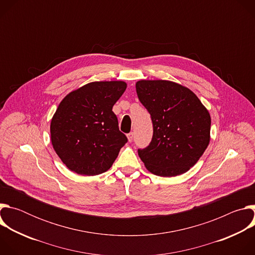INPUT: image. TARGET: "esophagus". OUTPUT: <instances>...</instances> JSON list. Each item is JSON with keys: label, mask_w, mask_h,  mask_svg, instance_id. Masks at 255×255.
<instances>
[{"label": "esophagus", "mask_w": 255, "mask_h": 255, "mask_svg": "<svg viewBox=\"0 0 255 255\" xmlns=\"http://www.w3.org/2000/svg\"><path fill=\"white\" fill-rule=\"evenodd\" d=\"M133 137H134L133 132H130L129 134H127V138H128V141H129V142H132V141H133Z\"/></svg>", "instance_id": "1"}]
</instances>
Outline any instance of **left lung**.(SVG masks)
Here are the masks:
<instances>
[{
    "mask_svg": "<svg viewBox=\"0 0 255 255\" xmlns=\"http://www.w3.org/2000/svg\"><path fill=\"white\" fill-rule=\"evenodd\" d=\"M136 93L153 124L151 142L138 149L145 167L167 177L187 172L209 145L208 110L190 89L170 81H139Z\"/></svg>",
    "mask_w": 255,
    "mask_h": 255,
    "instance_id": "obj_1",
    "label": "left lung"
}]
</instances>
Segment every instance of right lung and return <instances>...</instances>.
Here are the masks:
<instances>
[{"label": "right lung", "instance_id": "1", "mask_svg": "<svg viewBox=\"0 0 255 255\" xmlns=\"http://www.w3.org/2000/svg\"><path fill=\"white\" fill-rule=\"evenodd\" d=\"M127 88L122 81L94 82L70 92L50 123L53 149L68 169L97 175L110 168L128 141L113 106Z\"/></svg>", "mask_w": 255, "mask_h": 255}]
</instances>
